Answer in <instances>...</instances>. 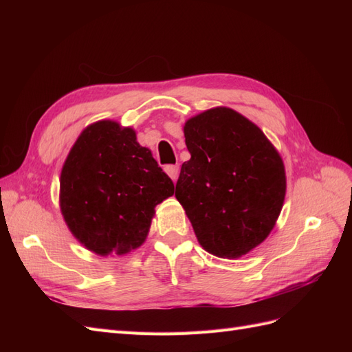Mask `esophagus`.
I'll return each mask as SVG.
<instances>
[{
    "label": "esophagus",
    "instance_id": "obj_1",
    "mask_svg": "<svg viewBox=\"0 0 352 352\" xmlns=\"http://www.w3.org/2000/svg\"><path fill=\"white\" fill-rule=\"evenodd\" d=\"M166 173L172 177L173 182H176L177 180V176H179V166H166Z\"/></svg>",
    "mask_w": 352,
    "mask_h": 352
}]
</instances>
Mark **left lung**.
I'll use <instances>...</instances> for the list:
<instances>
[{"mask_svg":"<svg viewBox=\"0 0 352 352\" xmlns=\"http://www.w3.org/2000/svg\"><path fill=\"white\" fill-rule=\"evenodd\" d=\"M190 160L180 168L175 197L201 247L238 258L274 228L286 194L285 166L257 124L216 107L184 127Z\"/></svg>","mask_w":352,"mask_h":352,"instance_id":"left-lung-1","label":"left lung"}]
</instances>
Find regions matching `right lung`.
I'll use <instances>...</instances> for the list:
<instances>
[{"mask_svg":"<svg viewBox=\"0 0 352 352\" xmlns=\"http://www.w3.org/2000/svg\"><path fill=\"white\" fill-rule=\"evenodd\" d=\"M173 192L172 179L132 127L100 120L79 135L63 166L60 208L85 248L123 255L141 247L155 206Z\"/></svg>","mask_w":352,"mask_h":352,"instance_id":"right-lung-1","label":"right lung"}]
</instances>
